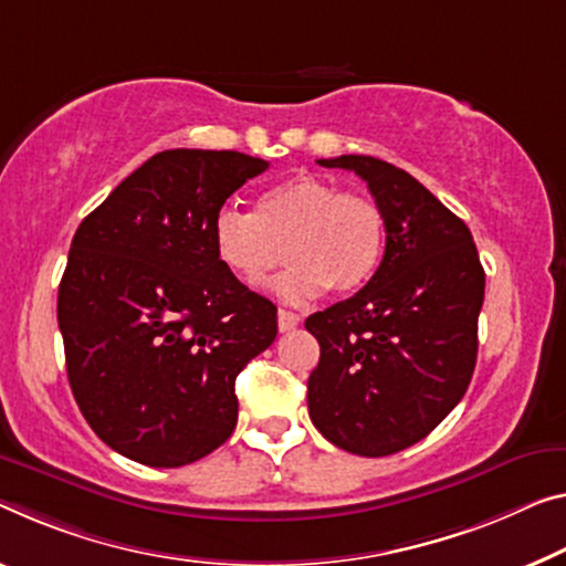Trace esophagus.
<instances>
[{
  "label": "esophagus",
  "instance_id": "obj_1",
  "mask_svg": "<svg viewBox=\"0 0 566 566\" xmlns=\"http://www.w3.org/2000/svg\"><path fill=\"white\" fill-rule=\"evenodd\" d=\"M298 324H301L298 313L285 311V308L277 311V328H281V332H291V328H295Z\"/></svg>",
  "mask_w": 566,
  "mask_h": 566
}]
</instances>
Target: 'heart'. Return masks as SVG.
Returning <instances> with one entry per match:
<instances>
[{
  "label": "heart",
  "mask_w": 566,
  "mask_h": 566,
  "mask_svg": "<svg viewBox=\"0 0 566 566\" xmlns=\"http://www.w3.org/2000/svg\"><path fill=\"white\" fill-rule=\"evenodd\" d=\"M385 214L369 197L342 192L316 174L268 187L253 214L222 207L212 220L217 263L242 283H258L289 258L273 281L285 303H306L326 289L349 295L371 281L385 255Z\"/></svg>",
  "instance_id": "b5f03b06"
}]
</instances>
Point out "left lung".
<instances>
[{"label": "left lung", "mask_w": 566, "mask_h": 566, "mask_svg": "<svg viewBox=\"0 0 566 566\" xmlns=\"http://www.w3.org/2000/svg\"><path fill=\"white\" fill-rule=\"evenodd\" d=\"M318 164L367 181L387 245L359 293L306 318L321 346L308 415L346 453L392 455L438 428L471 385L485 273L468 224L412 174L356 154Z\"/></svg>", "instance_id": "8db88e82"}]
</instances>
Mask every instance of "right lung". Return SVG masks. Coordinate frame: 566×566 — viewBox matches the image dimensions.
I'll list each match as a JSON object with an SVG mask.
<instances>
[{"mask_svg":"<svg viewBox=\"0 0 566 566\" xmlns=\"http://www.w3.org/2000/svg\"><path fill=\"white\" fill-rule=\"evenodd\" d=\"M268 169L169 149L77 228L57 291L67 379L93 432L151 468L210 455L238 424L234 379L275 342V306L217 263L212 220Z\"/></svg>","mask_w":566,"mask_h":566,"instance_id":"add662e5","label":"right lung"}]
</instances>
